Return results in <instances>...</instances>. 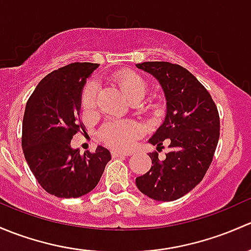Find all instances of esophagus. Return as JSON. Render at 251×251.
Masks as SVG:
<instances>
[{"label":"esophagus","mask_w":251,"mask_h":251,"mask_svg":"<svg viewBox=\"0 0 251 251\" xmlns=\"http://www.w3.org/2000/svg\"><path fill=\"white\" fill-rule=\"evenodd\" d=\"M111 156H112L113 158H116V157L130 156V153H129V152H122V151H112L111 152Z\"/></svg>","instance_id":"obj_1"}]
</instances>
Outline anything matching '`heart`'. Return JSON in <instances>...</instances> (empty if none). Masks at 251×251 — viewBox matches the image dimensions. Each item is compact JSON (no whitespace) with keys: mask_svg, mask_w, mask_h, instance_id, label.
Here are the masks:
<instances>
[{"mask_svg":"<svg viewBox=\"0 0 251 251\" xmlns=\"http://www.w3.org/2000/svg\"><path fill=\"white\" fill-rule=\"evenodd\" d=\"M116 83L122 89L123 94L130 101H140L149 90V84L141 75L131 70H122L116 72ZM81 105L86 112L94 111L97 105V87L89 83L84 88L81 98ZM143 133V126L136 121H115L108 122L100 129L99 138L108 146L118 150H126L131 146L133 141Z\"/></svg>","mask_w":251,"mask_h":251,"instance_id":"heart-1","label":"heart"}]
</instances>
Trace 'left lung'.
Returning a JSON list of instances; mask_svg holds the SVG:
<instances>
[{"mask_svg":"<svg viewBox=\"0 0 251 251\" xmlns=\"http://www.w3.org/2000/svg\"><path fill=\"white\" fill-rule=\"evenodd\" d=\"M136 68L158 79L167 100L164 122L149 143L169 152L159 161L150 153L152 167L136 177L139 190L152 200H179L203 180L220 136V117L215 102L204 86L188 70L168 61H145Z\"/></svg>","mask_w":251,"mask_h":251,"instance_id":"8db88e82","label":"left lung"}]
</instances>
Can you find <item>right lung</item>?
Segmentation results:
<instances>
[{
    "mask_svg": "<svg viewBox=\"0 0 251 251\" xmlns=\"http://www.w3.org/2000/svg\"><path fill=\"white\" fill-rule=\"evenodd\" d=\"M98 64L72 63L48 74L31 94L23 118L22 146L33 176L43 190L59 198L87 195L100 181L110 151L71 147L82 128V89Z\"/></svg>",
    "mask_w": 251,
    "mask_h": 251,
    "instance_id": "right-lung-1",
    "label": "right lung"
}]
</instances>
